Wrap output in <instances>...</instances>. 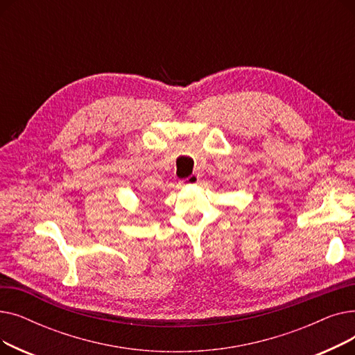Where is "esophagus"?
<instances>
[{"label":"esophagus","instance_id":"34e87169","mask_svg":"<svg viewBox=\"0 0 355 355\" xmlns=\"http://www.w3.org/2000/svg\"><path fill=\"white\" fill-rule=\"evenodd\" d=\"M200 181V177L197 174H191L189 178H185L184 181H181L182 185H194Z\"/></svg>","mask_w":355,"mask_h":355}]
</instances>
